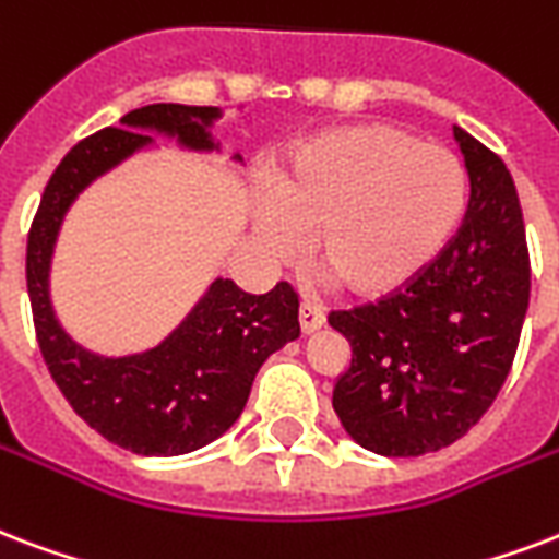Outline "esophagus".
Instances as JSON below:
<instances>
[{
  "instance_id": "1",
  "label": "esophagus",
  "mask_w": 559,
  "mask_h": 559,
  "mask_svg": "<svg viewBox=\"0 0 559 559\" xmlns=\"http://www.w3.org/2000/svg\"><path fill=\"white\" fill-rule=\"evenodd\" d=\"M322 322H325V313H322L317 301H301V308H298V325H301V331L310 334V331L322 328Z\"/></svg>"
}]
</instances>
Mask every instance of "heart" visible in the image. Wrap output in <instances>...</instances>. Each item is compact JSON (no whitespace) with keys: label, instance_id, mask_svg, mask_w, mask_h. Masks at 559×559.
<instances>
[{"label":"heart","instance_id":"b5f03b06","mask_svg":"<svg viewBox=\"0 0 559 559\" xmlns=\"http://www.w3.org/2000/svg\"><path fill=\"white\" fill-rule=\"evenodd\" d=\"M463 211L466 173L451 152L393 126H348L287 157L261 234L278 258L313 234V258L340 287L381 298L440 258Z\"/></svg>","mask_w":559,"mask_h":559}]
</instances>
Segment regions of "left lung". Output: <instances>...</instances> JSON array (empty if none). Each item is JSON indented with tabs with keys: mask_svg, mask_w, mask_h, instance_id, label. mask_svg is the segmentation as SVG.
Instances as JSON below:
<instances>
[{
	"mask_svg": "<svg viewBox=\"0 0 559 559\" xmlns=\"http://www.w3.org/2000/svg\"><path fill=\"white\" fill-rule=\"evenodd\" d=\"M468 173L463 225L407 287L328 322L352 346L334 411L364 449L419 457L457 442L492 407L516 357L531 254L504 160L454 126Z\"/></svg>",
	"mask_w": 559,
	"mask_h": 559,
	"instance_id": "1",
	"label": "left lung"
}]
</instances>
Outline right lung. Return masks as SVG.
I'll list each match as a JSON object with an SVG mask.
<instances>
[{
    "label": "right lung",
    "mask_w": 559,
    "mask_h": 559,
    "mask_svg": "<svg viewBox=\"0 0 559 559\" xmlns=\"http://www.w3.org/2000/svg\"><path fill=\"white\" fill-rule=\"evenodd\" d=\"M216 108L146 105L79 140L55 166L25 246V284L34 334L52 381L93 431L134 454L173 457L213 442L249 402L263 360L298 336V296L287 281L263 296L213 281L193 313L152 352L99 357L63 334L49 305V258L75 195L122 157L152 143L143 128L176 134L190 148H213L204 126Z\"/></svg>",
    "instance_id": "1"
}]
</instances>
